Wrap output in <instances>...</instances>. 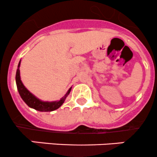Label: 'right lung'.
<instances>
[{"label":"right lung","instance_id":"add662e5","mask_svg":"<svg viewBox=\"0 0 157 157\" xmlns=\"http://www.w3.org/2000/svg\"><path fill=\"white\" fill-rule=\"evenodd\" d=\"M20 66H21V61L19 62V64H18L17 69L16 72L17 87L18 92H19L20 95H21V98L24 100V101L25 102L29 108H33V109L39 111H43V112L45 111V112H46V111H55V110L58 109L59 107H61L62 105H63V104L64 103L65 100L66 99L67 96L69 95V93H70L72 87L68 90L66 94H65L62 98H60V100L54 101H42L40 100V99H39L38 98L36 97L34 94H33L32 93L24 86V85L23 84L22 81H21V79Z\"/></svg>","mask_w":157,"mask_h":157}]
</instances>
